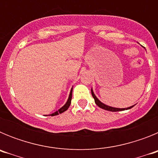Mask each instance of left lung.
I'll return each instance as SVG.
<instances>
[{"label": "left lung", "instance_id": "obj_1", "mask_svg": "<svg viewBox=\"0 0 158 158\" xmlns=\"http://www.w3.org/2000/svg\"><path fill=\"white\" fill-rule=\"evenodd\" d=\"M92 92V96H93V97L94 98L95 100V103H96V104L98 107H100V108H103V109L104 110H107V111H123V110H127V109H130V108H131V107H133V106H131V107H127V108H116V107H110V106H107L106 105V104H103L102 102H100V100H98V99L96 98V96H95L94 93H93V89L91 90Z\"/></svg>", "mask_w": 158, "mask_h": 158}]
</instances>
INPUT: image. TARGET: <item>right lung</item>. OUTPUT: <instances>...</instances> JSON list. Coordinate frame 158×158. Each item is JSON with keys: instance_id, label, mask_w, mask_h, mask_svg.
<instances>
[{"instance_id": "add662e5", "label": "right lung", "mask_w": 158, "mask_h": 158, "mask_svg": "<svg viewBox=\"0 0 158 158\" xmlns=\"http://www.w3.org/2000/svg\"><path fill=\"white\" fill-rule=\"evenodd\" d=\"M72 91H73V89H71L70 93H69V99H68V100H67V102L65 103V105H64L62 107H61V108H60L58 111H55L54 113L51 114V116H54V115H58V114H61V113L64 112V111H65L67 109H68V108H69V105H70V104H71V99H72Z\"/></svg>"}]
</instances>
